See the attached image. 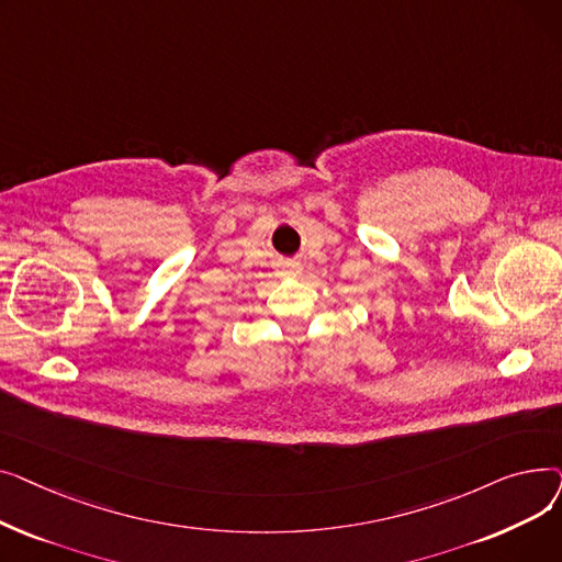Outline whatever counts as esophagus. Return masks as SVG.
Wrapping results in <instances>:
<instances>
[{
	"instance_id": "1",
	"label": "esophagus",
	"mask_w": 562,
	"mask_h": 562,
	"mask_svg": "<svg viewBox=\"0 0 562 562\" xmlns=\"http://www.w3.org/2000/svg\"><path fill=\"white\" fill-rule=\"evenodd\" d=\"M280 271H282V276H299L303 271V266L299 261L286 259V261L280 263Z\"/></svg>"
}]
</instances>
